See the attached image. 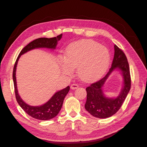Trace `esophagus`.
Wrapping results in <instances>:
<instances>
[{
  "instance_id": "esophagus-1",
  "label": "esophagus",
  "mask_w": 147,
  "mask_h": 147,
  "mask_svg": "<svg viewBox=\"0 0 147 147\" xmlns=\"http://www.w3.org/2000/svg\"><path fill=\"white\" fill-rule=\"evenodd\" d=\"M70 88H71V89H72V90H76V89H77L78 88V85L76 83H73L71 84Z\"/></svg>"
}]
</instances>
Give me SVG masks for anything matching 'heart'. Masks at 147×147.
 Listing matches in <instances>:
<instances>
[{
  "label": "heart",
  "instance_id": "heart-1",
  "mask_svg": "<svg viewBox=\"0 0 147 147\" xmlns=\"http://www.w3.org/2000/svg\"><path fill=\"white\" fill-rule=\"evenodd\" d=\"M110 59L108 49L91 40H82L71 43L65 57H59L63 72L70 75L77 67V74L83 82H91L99 77L107 68Z\"/></svg>",
  "mask_w": 147,
  "mask_h": 147
}]
</instances>
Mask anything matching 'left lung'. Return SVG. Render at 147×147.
Here are the masks:
<instances>
[{"mask_svg": "<svg viewBox=\"0 0 147 147\" xmlns=\"http://www.w3.org/2000/svg\"><path fill=\"white\" fill-rule=\"evenodd\" d=\"M114 57L109 72L100 80L92 83L86 88L87 99L84 107L91 115L96 118H106L116 113L121 108L131 89V80L127 57L116 45H114ZM115 69H118L122 72L123 86L118 96L116 98H110L104 96L102 86Z\"/></svg>", "mask_w": 147, "mask_h": 147, "instance_id": "8db88e82", "label": "left lung"}]
</instances>
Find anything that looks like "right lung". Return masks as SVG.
<instances>
[{"label":"right lung","instance_id":"add662e5","mask_svg":"<svg viewBox=\"0 0 147 147\" xmlns=\"http://www.w3.org/2000/svg\"><path fill=\"white\" fill-rule=\"evenodd\" d=\"M63 34L57 35L56 37L53 38H38L30 42L22 50L18 56L13 71V80L14 83L15 97L18 103L24 112L29 116L39 120H48L55 117L59 113L65 96L67 94L70 90V87L68 86L63 90L56 92L45 104L40 106H30L27 104L22 100L17 90L16 79V70L20 56L31 50L38 48H47L50 49H55L57 44V42L60 40Z\"/></svg>","mask_w":147,"mask_h":147}]
</instances>
